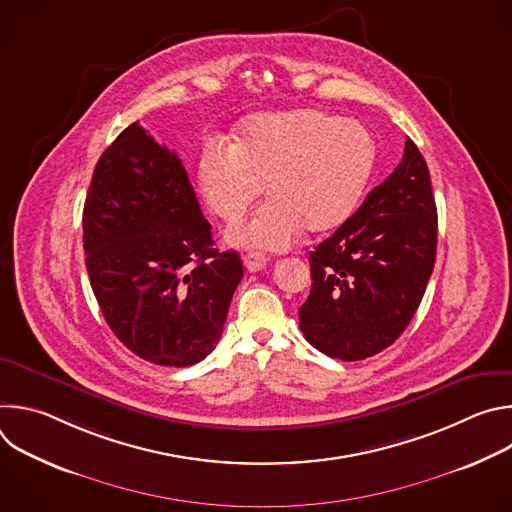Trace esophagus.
<instances>
[{"label":"esophagus","instance_id":"obj_1","mask_svg":"<svg viewBox=\"0 0 512 512\" xmlns=\"http://www.w3.org/2000/svg\"><path fill=\"white\" fill-rule=\"evenodd\" d=\"M243 263H245V269L247 271H251V273H255V271H261L265 265H267V257L263 255V253H247L245 257H243Z\"/></svg>","mask_w":512,"mask_h":512}]
</instances>
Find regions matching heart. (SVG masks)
<instances>
[{"mask_svg":"<svg viewBox=\"0 0 512 512\" xmlns=\"http://www.w3.org/2000/svg\"><path fill=\"white\" fill-rule=\"evenodd\" d=\"M375 164V141L354 119L318 109L251 117L237 145H208L198 180L208 208L237 223L269 182L273 194L227 241L237 247L287 249L304 229L326 233L356 210Z\"/></svg>","mask_w":512,"mask_h":512,"instance_id":"1","label":"heart"}]
</instances>
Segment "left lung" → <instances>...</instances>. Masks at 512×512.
Returning a JSON list of instances; mask_svg holds the SVG:
<instances>
[{
    "label": "left lung",
    "mask_w": 512,
    "mask_h": 512,
    "mask_svg": "<svg viewBox=\"0 0 512 512\" xmlns=\"http://www.w3.org/2000/svg\"><path fill=\"white\" fill-rule=\"evenodd\" d=\"M437 208L427 164L407 137L401 164L310 253L300 330L320 352L369 358L415 316L435 263Z\"/></svg>",
    "instance_id": "1"
}]
</instances>
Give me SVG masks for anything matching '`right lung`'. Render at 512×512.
Listing matches in <instances>:
<instances>
[{"mask_svg":"<svg viewBox=\"0 0 512 512\" xmlns=\"http://www.w3.org/2000/svg\"><path fill=\"white\" fill-rule=\"evenodd\" d=\"M83 245L99 308L133 354L180 369L212 352L243 263L212 247L180 158L139 123L95 166Z\"/></svg>","mask_w":512,"mask_h":512,"instance_id":"add662e5","label":"right lung"}]
</instances>
